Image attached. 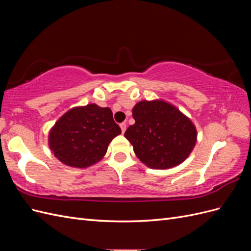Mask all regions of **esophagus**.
<instances>
[{
    "mask_svg": "<svg viewBox=\"0 0 251 251\" xmlns=\"http://www.w3.org/2000/svg\"><path fill=\"white\" fill-rule=\"evenodd\" d=\"M120 128H121V132H123V134L126 132V123H123V124H120Z\"/></svg>",
    "mask_w": 251,
    "mask_h": 251,
    "instance_id": "1",
    "label": "esophagus"
}]
</instances>
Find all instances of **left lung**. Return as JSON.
Instances as JSON below:
<instances>
[{
  "label": "left lung",
  "instance_id": "1",
  "mask_svg": "<svg viewBox=\"0 0 251 251\" xmlns=\"http://www.w3.org/2000/svg\"><path fill=\"white\" fill-rule=\"evenodd\" d=\"M135 124L125 137L139 160L153 170H169L191 155L197 142L193 121L163 100H141L132 110Z\"/></svg>",
  "mask_w": 251,
  "mask_h": 251
}]
</instances>
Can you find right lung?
Instances as JSON below:
<instances>
[{"label": "right lung", "mask_w": 251, "mask_h": 251, "mask_svg": "<svg viewBox=\"0 0 251 251\" xmlns=\"http://www.w3.org/2000/svg\"><path fill=\"white\" fill-rule=\"evenodd\" d=\"M121 133L110 108L96 103L67 111L48 134V146L58 160L85 169L100 161L110 142Z\"/></svg>", "instance_id": "add662e5"}]
</instances>
